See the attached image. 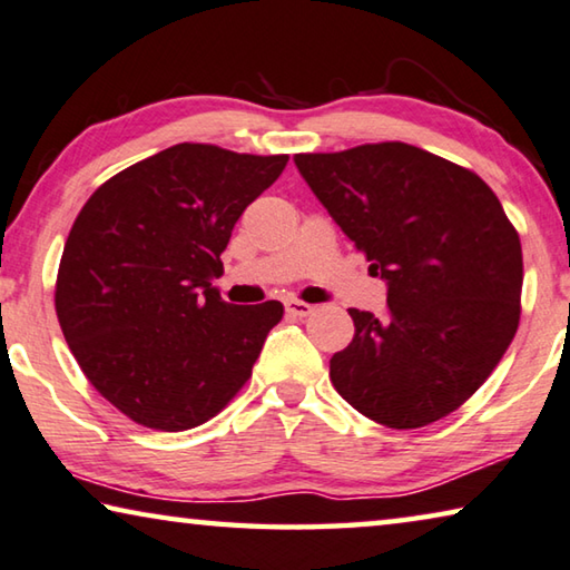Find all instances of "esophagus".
<instances>
[{
  "label": "esophagus",
  "mask_w": 570,
  "mask_h": 570,
  "mask_svg": "<svg viewBox=\"0 0 570 570\" xmlns=\"http://www.w3.org/2000/svg\"><path fill=\"white\" fill-rule=\"evenodd\" d=\"M285 311L291 313V315H295V318H307V315H311L315 307L311 303L297 301V297H291V301H285Z\"/></svg>",
  "instance_id": "esophagus-1"
}]
</instances>
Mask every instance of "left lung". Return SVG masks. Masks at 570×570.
I'll use <instances>...</instances> for the list:
<instances>
[{
	"label": "left lung",
	"instance_id": "obj_1",
	"mask_svg": "<svg viewBox=\"0 0 570 570\" xmlns=\"http://www.w3.org/2000/svg\"><path fill=\"white\" fill-rule=\"evenodd\" d=\"M297 171L389 283L384 318L351 307L331 381L363 416L419 429L460 409L515 338L522 249L495 191L424 148L297 154Z\"/></svg>",
	"mask_w": 570,
	"mask_h": 570
}]
</instances>
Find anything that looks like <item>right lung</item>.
Segmentation results:
<instances>
[{"mask_svg":"<svg viewBox=\"0 0 570 570\" xmlns=\"http://www.w3.org/2000/svg\"><path fill=\"white\" fill-rule=\"evenodd\" d=\"M285 164L176 144L110 176L72 222L60 328L98 394L136 424L199 426L247 384L283 303H224L214 277L242 212Z\"/></svg>","mask_w":570,"mask_h":570,"instance_id":"1","label":"right lung"}]
</instances>
